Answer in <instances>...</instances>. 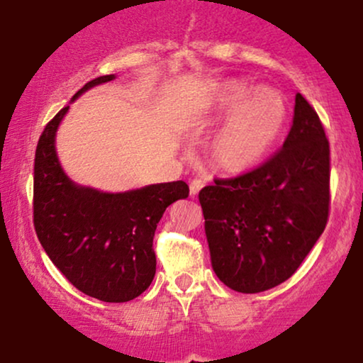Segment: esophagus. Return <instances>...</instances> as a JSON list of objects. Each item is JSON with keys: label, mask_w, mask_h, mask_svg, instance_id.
Segmentation results:
<instances>
[{"label": "esophagus", "mask_w": 363, "mask_h": 363, "mask_svg": "<svg viewBox=\"0 0 363 363\" xmlns=\"http://www.w3.org/2000/svg\"><path fill=\"white\" fill-rule=\"evenodd\" d=\"M203 186H205V181H201V179H194V181H191L189 184L191 194H198L199 191L203 189Z\"/></svg>", "instance_id": "esophagus-1"}]
</instances>
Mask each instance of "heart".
<instances>
[{"label": "heart", "instance_id": "heart-1", "mask_svg": "<svg viewBox=\"0 0 363 363\" xmlns=\"http://www.w3.org/2000/svg\"><path fill=\"white\" fill-rule=\"evenodd\" d=\"M216 118H228L213 143V158L228 174H242L259 165L285 126V97L278 90H254L240 80L220 83L215 91Z\"/></svg>", "mask_w": 363, "mask_h": 363}]
</instances>
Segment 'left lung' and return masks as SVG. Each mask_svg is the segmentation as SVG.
Listing matches in <instances>:
<instances>
[{"instance_id": "1", "label": "left lung", "mask_w": 363, "mask_h": 363, "mask_svg": "<svg viewBox=\"0 0 363 363\" xmlns=\"http://www.w3.org/2000/svg\"><path fill=\"white\" fill-rule=\"evenodd\" d=\"M329 141L318 112L295 95L283 147L259 167L199 191L211 266L240 294L280 285L298 269L329 216Z\"/></svg>"}]
</instances>
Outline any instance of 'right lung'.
Returning <instances> with one entry per match:
<instances>
[{
	"mask_svg": "<svg viewBox=\"0 0 363 363\" xmlns=\"http://www.w3.org/2000/svg\"><path fill=\"white\" fill-rule=\"evenodd\" d=\"M106 74L85 83L73 101ZM69 107L45 124L34 162V227L39 242L66 280L102 302H128L143 294L157 269L153 235L162 215L189 196L184 181L152 184L128 193L77 186L62 172L54 136Z\"/></svg>",
	"mask_w": 363,
	"mask_h": 363,
	"instance_id": "add662e5",
	"label": "right lung"
}]
</instances>
